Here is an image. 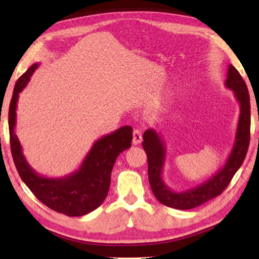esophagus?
Segmentation results:
<instances>
[{
    "label": "esophagus",
    "instance_id": "esophagus-1",
    "mask_svg": "<svg viewBox=\"0 0 259 259\" xmlns=\"http://www.w3.org/2000/svg\"><path fill=\"white\" fill-rule=\"evenodd\" d=\"M142 142H143V136H142V133H140V130H138V129L134 130V135H133L134 145H139Z\"/></svg>",
    "mask_w": 259,
    "mask_h": 259
}]
</instances>
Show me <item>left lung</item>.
<instances>
[{"label":"left lung","instance_id":"1","mask_svg":"<svg viewBox=\"0 0 259 259\" xmlns=\"http://www.w3.org/2000/svg\"><path fill=\"white\" fill-rule=\"evenodd\" d=\"M225 87L233 91L236 100L240 104V115L235 139L225 164L204 183L183 192L171 190L162 178L166 155L163 140L154 129H148L144 133L143 148L147 154L148 181L153 194L166 207L188 210L199 207L222 194V192L229 186L231 179L238 171L247 155L249 139H250V98L242 76L232 65L227 69Z\"/></svg>","mask_w":259,"mask_h":259}]
</instances>
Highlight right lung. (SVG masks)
<instances>
[{"mask_svg": "<svg viewBox=\"0 0 259 259\" xmlns=\"http://www.w3.org/2000/svg\"><path fill=\"white\" fill-rule=\"evenodd\" d=\"M40 64L35 63L17 81L9 107V133L12 157L20 178L33 194L47 207L69 217H78L97 209L106 198L111 172L116 157L131 146L133 128L121 126L94 143L76 171L59 178L37 174L28 164L15 133L16 109L19 94L27 85Z\"/></svg>", "mask_w": 259, "mask_h": 259, "instance_id": "1", "label": "right lung"}]
</instances>
